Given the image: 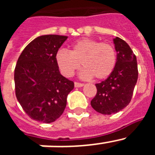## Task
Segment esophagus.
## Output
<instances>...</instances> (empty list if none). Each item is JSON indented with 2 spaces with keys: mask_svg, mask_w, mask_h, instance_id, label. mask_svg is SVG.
I'll list each match as a JSON object with an SVG mask.
<instances>
[{
  "mask_svg": "<svg viewBox=\"0 0 155 155\" xmlns=\"http://www.w3.org/2000/svg\"><path fill=\"white\" fill-rule=\"evenodd\" d=\"M74 86L76 87H80L84 86V84L83 83H79V82H74Z\"/></svg>",
  "mask_w": 155,
  "mask_h": 155,
  "instance_id": "1",
  "label": "esophagus"
}]
</instances>
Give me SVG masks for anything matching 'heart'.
<instances>
[{
    "label": "heart",
    "mask_w": 155,
    "mask_h": 155,
    "mask_svg": "<svg viewBox=\"0 0 155 155\" xmlns=\"http://www.w3.org/2000/svg\"><path fill=\"white\" fill-rule=\"evenodd\" d=\"M55 60L64 76H73L80 69L81 64L84 68L81 73L83 78L89 79L94 77L97 80H102L113 73L117 57L112 45L84 38L73 43L70 51L59 50Z\"/></svg>",
    "instance_id": "heart-1"
}]
</instances>
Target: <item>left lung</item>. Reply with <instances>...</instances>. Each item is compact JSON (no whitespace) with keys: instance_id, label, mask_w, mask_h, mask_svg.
<instances>
[{"instance_id":"8db88e82","label":"left lung","mask_w":155,"mask_h":155,"mask_svg":"<svg viewBox=\"0 0 155 155\" xmlns=\"http://www.w3.org/2000/svg\"><path fill=\"white\" fill-rule=\"evenodd\" d=\"M117 61L113 73L95 84L97 93L91 101L93 109L104 115L124 109L130 102L138 78L137 62L131 48L122 39H114Z\"/></svg>"}]
</instances>
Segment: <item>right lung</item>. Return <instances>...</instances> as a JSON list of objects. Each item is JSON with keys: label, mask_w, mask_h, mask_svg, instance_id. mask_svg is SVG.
Wrapping results in <instances>:
<instances>
[{"label": "right lung", "mask_w": 155, "mask_h": 155, "mask_svg": "<svg viewBox=\"0 0 155 155\" xmlns=\"http://www.w3.org/2000/svg\"><path fill=\"white\" fill-rule=\"evenodd\" d=\"M68 36L45 35L28 43L15 69L18 101L30 118L46 124L63 114L74 81L61 74L55 55Z\"/></svg>", "instance_id": "1"}]
</instances>
